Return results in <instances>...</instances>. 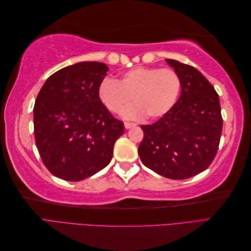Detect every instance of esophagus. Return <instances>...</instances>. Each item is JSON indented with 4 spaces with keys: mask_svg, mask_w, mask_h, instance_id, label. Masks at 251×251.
<instances>
[{
    "mask_svg": "<svg viewBox=\"0 0 251 251\" xmlns=\"http://www.w3.org/2000/svg\"><path fill=\"white\" fill-rule=\"evenodd\" d=\"M136 125L135 124H132V123H125V127L126 128H131V127H134Z\"/></svg>",
    "mask_w": 251,
    "mask_h": 251,
    "instance_id": "34e87169",
    "label": "esophagus"
}]
</instances>
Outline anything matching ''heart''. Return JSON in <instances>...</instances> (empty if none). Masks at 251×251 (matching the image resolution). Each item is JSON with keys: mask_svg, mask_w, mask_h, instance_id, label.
Here are the masks:
<instances>
[{"mask_svg": "<svg viewBox=\"0 0 251 251\" xmlns=\"http://www.w3.org/2000/svg\"><path fill=\"white\" fill-rule=\"evenodd\" d=\"M181 92V80L173 69L136 67L125 72L118 81L103 79L98 97L111 112H119L133 100L134 104L121 111L126 119H159L176 104Z\"/></svg>", "mask_w": 251, "mask_h": 251, "instance_id": "obj_1", "label": "heart"}]
</instances>
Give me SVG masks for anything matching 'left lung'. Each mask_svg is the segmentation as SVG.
<instances>
[{"instance_id": "1", "label": "left lung", "mask_w": 251, "mask_h": 251, "mask_svg": "<svg viewBox=\"0 0 251 251\" xmlns=\"http://www.w3.org/2000/svg\"><path fill=\"white\" fill-rule=\"evenodd\" d=\"M181 80V95L157 123L141 126L142 163L161 176L183 180L206 170L214 160L223 120L219 95L196 68L165 59Z\"/></svg>"}]
</instances>
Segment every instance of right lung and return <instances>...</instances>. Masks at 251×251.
<instances>
[{"label":"right lung","instance_id":"obj_1","mask_svg":"<svg viewBox=\"0 0 251 251\" xmlns=\"http://www.w3.org/2000/svg\"><path fill=\"white\" fill-rule=\"evenodd\" d=\"M109 68L80 62L53 73L33 108L34 138L45 166L55 177L80 181L107 166L124 123L98 97Z\"/></svg>","mask_w":251,"mask_h":251}]
</instances>
